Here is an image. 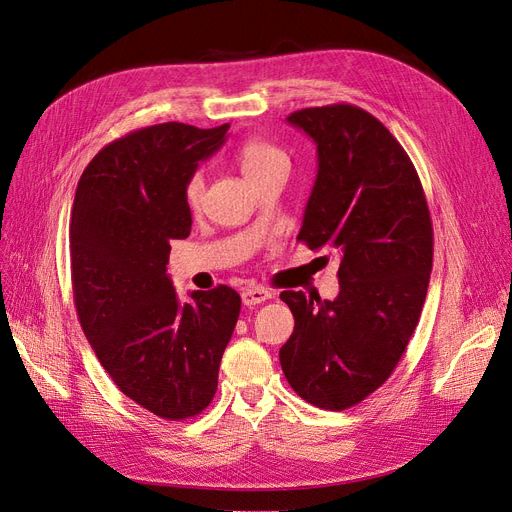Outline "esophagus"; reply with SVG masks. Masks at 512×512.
Returning <instances> with one entry per match:
<instances>
[{"label":"esophagus","instance_id":"34e87169","mask_svg":"<svg viewBox=\"0 0 512 512\" xmlns=\"http://www.w3.org/2000/svg\"><path fill=\"white\" fill-rule=\"evenodd\" d=\"M271 298H273L271 291L266 287H260V285H252V287H246L241 291V302L246 306H256V304H262Z\"/></svg>","mask_w":512,"mask_h":512}]
</instances>
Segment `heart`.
<instances>
[{
  "label": "heart",
  "instance_id": "b5f03b06",
  "mask_svg": "<svg viewBox=\"0 0 512 512\" xmlns=\"http://www.w3.org/2000/svg\"><path fill=\"white\" fill-rule=\"evenodd\" d=\"M237 162L243 177H246L250 183L260 179L262 175L271 173V170L285 166L287 168V154L277 148V145L264 141V139H250L241 145V150L237 154ZM204 187H206V177L204 170L198 168L196 173H191L185 185V200L191 210H198L204 198Z\"/></svg>",
  "mask_w": 512,
  "mask_h": 512
}]
</instances>
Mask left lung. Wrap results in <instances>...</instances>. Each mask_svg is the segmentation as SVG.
<instances>
[{
	"label": "left lung",
	"mask_w": 512,
	"mask_h": 512,
	"mask_svg": "<svg viewBox=\"0 0 512 512\" xmlns=\"http://www.w3.org/2000/svg\"><path fill=\"white\" fill-rule=\"evenodd\" d=\"M319 152L298 241L335 248L339 296L283 291L294 333L279 350L294 392L325 410L356 406L394 373L415 333L433 262L417 168L383 123L352 104L287 116Z\"/></svg>",
	"instance_id": "left-lung-1"
}]
</instances>
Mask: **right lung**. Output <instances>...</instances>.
Masks as SVG:
<instances>
[{
	"label": "right lung",
	"instance_id": "add662e5",
	"mask_svg": "<svg viewBox=\"0 0 512 512\" xmlns=\"http://www.w3.org/2000/svg\"><path fill=\"white\" fill-rule=\"evenodd\" d=\"M227 131L162 123L114 139L83 170L70 212L83 333L120 392L166 421L212 402L241 308L229 285L181 304L166 275L170 241L191 231L187 179Z\"/></svg>",
	"mask_w": 512,
	"mask_h": 512
}]
</instances>
